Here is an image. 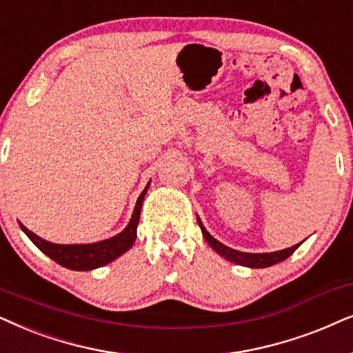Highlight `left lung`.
I'll list each match as a JSON object with an SVG mask.
<instances>
[{"label":"left lung","instance_id":"8db88e82","mask_svg":"<svg viewBox=\"0 0 353 353\" xmlns=\"http://www.w3.org/2000/svg\"><path fill=\"white\" fill-rule=\"evenodd\" d=\"M199 221V225L201 229V234H203L205 241L208 242V245L213 248V250L221 255L225 260L236 263V265H241V266H247V268H268V266H272L276 265V263H281L284 261L285 258H289L292 253L297 250L300 243L294 247H289V248H284V250H279V252H271V253H247V252H239V250H234V248H229L225 247L224 243H221L219 241H216V239L211 236V234L206 231L203 223H201L200 218H196Z\"/></svg>","mask_w":353,"mask_h":353}]
</instances>
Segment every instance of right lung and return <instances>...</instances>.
<instances>
[{
    "label": "right lung",
    "mask_w": 353,
    "mask_h": 353,
    "mask_svg": "<svg viewBox=\"0 0 353 353\" xmlns=\"http://www.w3.org/2000/svg\"><path fill=\"white\" fill-rule=\"evenodd\" d=\"M150 187V182L145 187L142 194L139 195L137 203H135L132 218H130L129 224L125 225L124 231H121L116 236L105 241L93 242V243H53L45 241L26 228L22 223L21 229L27 234V237L39 247L46 256L58 263V265L68 268L72 271H92L97 268H101L108 265V263L114 261L116 258L124 255L130 247L134 245L135 237H137V225L140 219V210H142V203L147 190Z\"/></svg>",
    "instance_id": "right-lung-1"
}]
</instances>
